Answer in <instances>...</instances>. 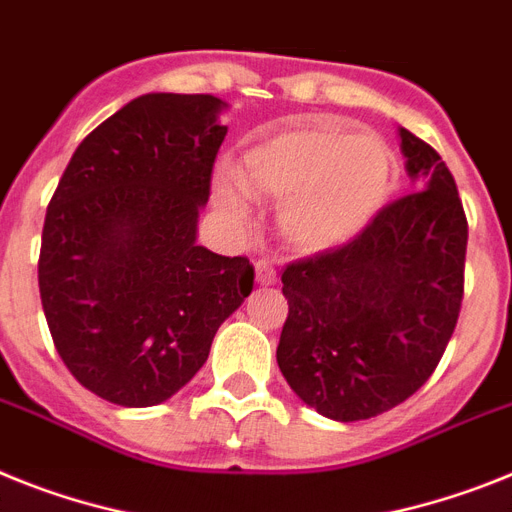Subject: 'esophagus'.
I'll return each instance as SVG.
<instances>
[{
	"label": "esophagus",
	"mask_w": 512,
	"mask_h": 512,
	"mask_svg": "<svg viewBox=\"0 0 512 512\" xmlns=\"http://www.w3.org/2000/svg\"><path fill=\"white\" fill-rule=\"evenodd\" d=\"M255 276H257V283H260V286H273V283L278 281L276 268H273V263H270V260H257Z\"/></svg>",
	"instance_id": "34e87169"
}]
</instances>
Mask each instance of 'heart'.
Returning <instances> with one entry per match:
<instances>
[{
    "mask_svg": "<svg viewBox=\"0 0 512 512\" xmlns=\"http://www.w3.org/2000/svg\"><path fill=\"white\" fill-rule=\"evenodd\" d=\"M236 179L252 195L281 203V231L296 249L325 252L354 239L388 200L393 153L375 132L302 122L249 145ZM241 188L216 179V203L231 221L249 216Z\"/></svg>",
    "mask_w": 512,
    "mask_h": 512,
    "instance_id": "obj_1",
    "label": "heart"
}]
</instances>
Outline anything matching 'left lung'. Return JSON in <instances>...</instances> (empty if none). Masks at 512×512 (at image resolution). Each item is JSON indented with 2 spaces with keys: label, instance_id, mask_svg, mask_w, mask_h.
<instances>
[{
  "label": "left lung",
  "instance_id": "1",
  "mask_svg": "<svg viewBox=\"0 0 512 512\" xmlns=\"http://www.w3.org/2000/svg\"><path fill=\"white\" fill-rule=\"evenodd\" d=\"M416 192L385 205L351 242L286 265L289 315L278 367L336 422L390 411L440 364L463 302L468 221L432 145L401 130Z\"/></svg>",
  "mask_w": 512,
  "mask_h": 512
}]
</instances>
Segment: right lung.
Returning <instances> with one entry per match:
<instances>
[{"label":"right lung","mask_w":512,"mask_h":512,"mask_svg":"<svg viewBox=\"0 0 512 512\" xmlns=\"http://www.w3.org/2000/svg\"><path fill=\"white\" fill-rule=\"evenodd\" d=\"M221 106L203 93L135 98L77 145L51 195L41 304L62 362L103 401L171 398L252 291L247 257L195 244L226 137Z\"/></svg>","instance_id":"add662e5"}]
</instances>
